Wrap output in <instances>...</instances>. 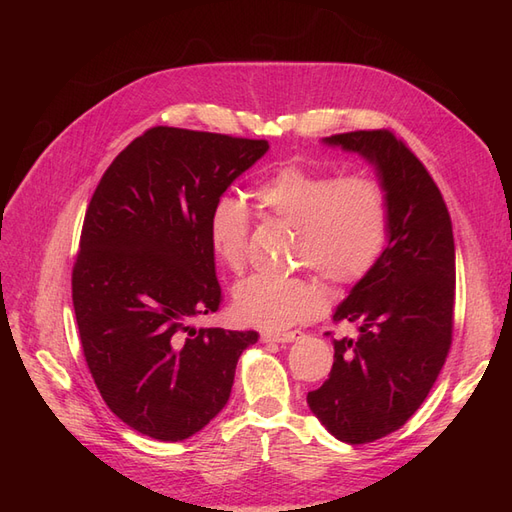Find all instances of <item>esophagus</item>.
Listing matches in <instances>:
<instances>
[{"label":"esophagus","mask_w":512,"mask_h":512,"mask_svg":"<svg viewBox=\"0 0 512 512\" xmlns=\"http://www.w3.org/2000/svg\"><path fill=\"white\" fill-rule=\"evenodd\" d=\"M301 333L299 331H290V333H262V342L265 344H288L299 339Z\"/></svg>","instance_id":"esophagus-1"}]
</instances>
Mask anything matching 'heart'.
<instances>
[{"label": "heart", "mask_w": 512, "mask_h": 512, "mask_svg": "<svg viewBox=\"0 0 512 512\" xmlns=\"http://www.w3.org/2000/svg\"><path fill=\"white\" fill-rule=\"evenodd\" d=\"M252 194L262 213L297 230L294 260L335 286L361 282L376 267L389 239V194L376 177H337L324 168L288 162L269 170ZM250 230V213L239 200H215L207 218V241L226 269H243ZM320 303L322 290L307 275H252L232 292L235 316L269 331L309 320Z\"/></svg>", "instance_id": "1"}]
</instances>
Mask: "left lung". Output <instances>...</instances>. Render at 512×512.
I'll list each match as a JSON object with an SVG mask.
<instances>
[{"mask_svg": "<svg viewBox=\"0 0 512 512\" xmlns=\"http://www.w3.org/2000/svg\"><path fill=\"white\" fill-rule=\"evenodd\" d=\"M329 145L378 168L391 205L389 245L335 309L359 337L335 339L329 380L307 404L337 440L367 444L421 408L453 344L455 239L442 192L391 130L333 134Z\"/></svg>", "mask_w": 512, "mask_h": 512, "instance_id": "8db88e82", "label": "left lung"}]
</instances>
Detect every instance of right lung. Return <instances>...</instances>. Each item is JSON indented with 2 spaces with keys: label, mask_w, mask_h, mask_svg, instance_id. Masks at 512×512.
<instances>
[{
  "label": "right lung",
  "mask_w": 512,
  "mask_h": 512,
  "mask_svg": "<svg viewBox=\"0 0 512 512\" xmlns=\"http://www.w3.org/2000/svg\"><path fill=\"white\" fill-rule=\"evenodd\" d=\"M267 141L156 126L106 168L72 267L81 346L106 406L143 436H194L230 397L256 331L194 329L220 309L207 218Z\"/></svg>",
  "instance_id": "obj_1"
}]
</instances>
